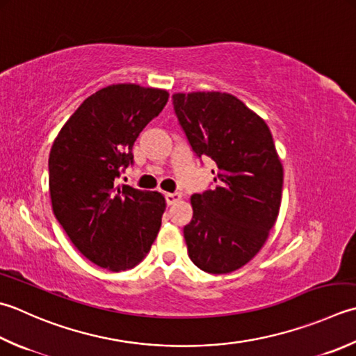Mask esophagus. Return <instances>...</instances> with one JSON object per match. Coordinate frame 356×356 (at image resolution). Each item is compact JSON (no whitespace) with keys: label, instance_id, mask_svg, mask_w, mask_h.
Listing matches in <instances>:
<instances>
[{"label":"esophagus","instance_id":"esophagus-1","mask_svg":"<svg viewBox=\"0 0 356 356\" xmlns=\"http://www.w3.org/2000/svg\"><path fill=\"white\" fill-rule=\"evenodd\" d=\"M180 199H182V196H180L179 193H166L165 194V200H166V204H168V205H174Z\"/></svg>","mask_w":356,"mask_h":356}]
</instances>
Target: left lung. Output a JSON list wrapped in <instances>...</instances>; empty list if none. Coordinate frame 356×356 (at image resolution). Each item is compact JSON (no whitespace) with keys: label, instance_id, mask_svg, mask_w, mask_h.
<instances>
[{"label":"left lung","instance_id":"obj_1","mask_svg":"<svg viewBox=\"0 0 356 356\" xmlns=\"http://www.w3.org/2000/svg\"><path fill=\"white\" fill-rule=\"evenodd\" d=\"M172 104L193 151L218 166V185L191 196L188 256L207 273H232L262 248L280 213L284 171L273 137L232 94L177 92Z\"/></svg>","mask_w":356,"mask_h":356}]
</instances>
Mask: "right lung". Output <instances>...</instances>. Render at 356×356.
<instances>
[{"label": "right lung", "instance_id": "obj_1", "mask_svg": "<svg viewBox=\"0 0 356 356\" xmlns=\"http://www.w3.org/2000/svg\"><path fill=\"white\" fill-rule=\"evenodd\" d=\"M165 89L132 83L97 90L69 117L49 154L52 210L76 250L109 271L136 267L159 233L165 197L114 180L132 146L168 102Z\"/></svg>", "mask_w": 356, "mask_h": 356}]
</instances>
